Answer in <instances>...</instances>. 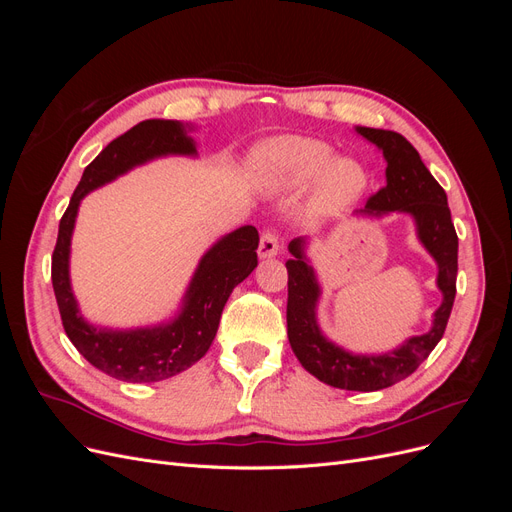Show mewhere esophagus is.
Returning a JSON list of instances; mask_svg holds the SVG:
<instances>
[{
	"label": "esophagus",
	"mask_w": 512,
	"mask_h": 512,
	"mask_svg": "<svg viewBox=\"0 0 512 512\" xmlns=\"http://www.w3.org/2000/svg\"><path fill=\"white\" fill-rule=\"evenodd\" d=\"M277 252H280V241H277V235L273 230H265L258 243V256L260 258H273Z\"/></svg>",
	"instance_id": "obj_1"
}]
</instances>
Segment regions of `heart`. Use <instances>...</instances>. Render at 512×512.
I'll return each mask as SVG.
<instances>
[{"instance_id":"heart-1","label":"heart","mask_w":512,"mask_h":512,"mask_svg":"<svg viewBox=\"0 0 512 512\" xmlns=\"http://www.w3.org/2000/svg\"><path fill=\"white\" fill-rule=\"evenodd\" d=\"M252 175L267 188L303 192L312 188L318 215L352 207L367 188V175L352 160H337L329 145L305 136H275L260 143L250 158Z\"/></svg>"}]
</instances>
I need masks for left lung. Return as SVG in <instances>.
I'll use <instances>...</instances> for the list:
<instances>
[{"label": "left lung", "mask_w": 512, "mask_h": 512, "mask_svg": "<svg viewBox=\"0 0 512 512\" xmlns=\"http://www.w3.org/2000/svg\"><path fill=\"white\" fill-rule=\"evenodd\" d=\"M369 143L382 149L386 160V185L369 196L363 215L410 213L416 235L425 250L438 262V288L442 305L433 314L431 331L410 337L393 352L352 354L335 346L320 333L316 303L320 286L305 256V239H292L288 269V342L299 363L320 382L346 391H380L414 374L444 335L457 292V232L451 220L442 185L423 164L418 151L404 136L391 130L356 128Z\"/></svg>", "instance_id": "1"}]
</instances>
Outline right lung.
Returning a JSON list of instances; mask_svg holds the SVG:
<instances>
[{
    "instance_id": "right-lung-1",
    "label": "right lung",
    "mask_w": 512,
    "mask_h": 512,
    "mask_svg": "<svg viewBox=\"0 0 512 512\" xmlns=\"http://www.w3.org/2000/svg\"><path fill=\"white\" fill-rule=\"evenodd\" d=\"M160 156H196V145L179 121L147 119L108 143L91 162L61 215L51 262V280L61 324L74 348L96 369L123 382L173 378L200 361L220 327L232 288L258 265V230L241 226L200 258L175 320L151 329L108 331L83 320L70 288V239L81 200L130 168Z\"/></svg>"
}]
</instances>
